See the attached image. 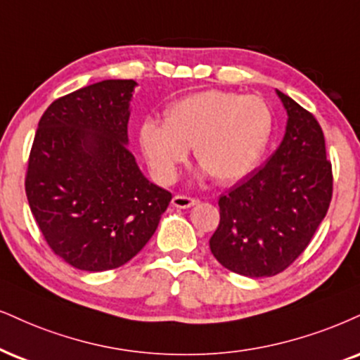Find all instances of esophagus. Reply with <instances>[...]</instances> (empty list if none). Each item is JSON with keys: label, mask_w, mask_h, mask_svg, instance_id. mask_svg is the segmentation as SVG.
Instances as JSON below:
<instances>
[{"label": "esophagus", "mask_w": 360, "mask_h": 360, "mask_svg": "<svg viewBox=\"0 0 360 360\" xmlns=\"http://www.w3.org/2000/svg\"><path fill=\"white\" fill-rule=\"evenodd\" d=\"M197 203H198V198L187 197V195H175V197L172 198V205L176 208H190L197 205Z\"/></svg>", "instance_id": "esophagus-1"}]
</instances>
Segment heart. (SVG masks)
I'll return each mask as SVG.
<instances>
[{"label":"heart","instance_id":"b5f03b06","mask_svg":"<svg viewBox=\"0 0 360 360\" xmlns=\"http://www.w3.org/2000/svg\"><path fill=\"white\" fill-rule=\"evenodd\" d=\"M274 131L267 101L254 95L208 90L165 110V122L145 118L140 146L152 173L172 181L195 148V158L217 181H235L259 165Z\"/></svg>","mask_w":360,"mask_h":360}]
</instances>
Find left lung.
Returning <instances> with one entry per match:
<instances>
[{
	"instance_id": "1",
	"label": "left lung",
	"mask_w": 360,
	"mask_h": 360,
	"mask_svg": "<svg viewBox=\"0 0 360 360\" xmlns=\"http://www.w3.org/2000/svg\"><path fill=\"white\" fill-rule=\"evenodd\" d=\"M288 120L281 146L264 167L219 198L220 224L210 250L225 269L274 277L312 240L332 200V163L319 122L277 91Z\"/></svg>"
}]
</instances>
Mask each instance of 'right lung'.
<instances>
[{"label": "right lung", "instance_id": "obj_1", "mask_svg": "<svg viewBox=\"0 0 360 360\" xmlns=\"http://www.w3.org/2000/svg\"><path fill=\"white\" fill-rule=\"evenodd\" d=\"M133 79H105L53 101L39 118L25 190L51 250L75 269L131 260L172 200L128 150Z\"/></svg>", "mask_w": 360, "mask_h": 360}]
</instances>
